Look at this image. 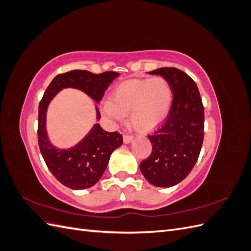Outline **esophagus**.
Instances as JSON below:
<instances>
[{"label": "esophagus", "mask_w": 251, "mask_h": 251, "mask_svg": "<svg viewBox=\"0 0 251 251\" xmlns=\"http://www.w3.org/2000/svg\"><path fill=\"white\" fill-rule=\"evenodd\" d=\"M132 140H133V136H131V135H124V142L126 144L130 143Z\"/></svg>", "instance_id": "obj_1"}]
</instances>
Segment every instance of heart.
Returning a JSON list of instances; mask_svg holds the SVG:
<instances>
[{
  "label": "heart",
  "instance_id": "obj_1",
  "mask_svg": "<svg viewBox=\"0 0 251 251\" xmlns=\"http://www.w3.org/2000/svg\"><path fill=\"white\" fill-rule=\"evenodd\" d=\"M172 103L173 90L164 77L128 79L114 88L110 101L102 103L101 112L113 123H121L128 114L136 128L150 131L169 115Z\"/></svg>",
  "mask_w": 251,
  "mask_h": 251
}]
</instances>
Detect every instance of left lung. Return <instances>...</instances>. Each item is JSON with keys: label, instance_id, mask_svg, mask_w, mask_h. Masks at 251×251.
<instances>
[{"label": "left lung", "instance_id": "obj_1", "mask_svg": "<svg viewBox=\"0 0 251 251\" xmlns=\"http://www.w3.org/2000/svg\"><path fill=\"white\" fill-rule=\"evenodd\" d=\"M149 74L170 82L173 103L164 125L149 136L151 156L140 171L151 184L174 186L187 177L199 158L204 137V108L196 82L177 68H159Z\"/></svg>", "mask_w": 251, "mask_h": 251}]
</instances>
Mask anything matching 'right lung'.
<instances>
[{
	"instance_id": "1",
	"label": "right lung",
	"mask_w": 251,
	"mask_h": 251,
	"mask_svg": "<svg viewBox=\"0 0 251 251\" xmlns=\"http://www.w3.org/2000/svg\"><path fill=\"white\" fill-rule=\"evenodd\" d=\"M118 75L119 73L113 71L94 74L86 70L58 74L50 82L40 102L37 137L42 156L53 176L71 189L92 187L100 181L107 169L111 154L123 144V136L117 132H105L100 124H95L74 147L56 148L50 142L46 128L48 105L59 91L66 88L80 90L100 103L104 91ZM95 110L98 120L100 113L97 107Z\"/></svg>"
}]
</instances>
